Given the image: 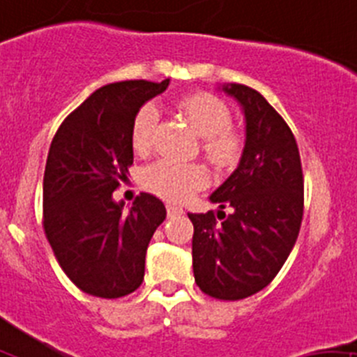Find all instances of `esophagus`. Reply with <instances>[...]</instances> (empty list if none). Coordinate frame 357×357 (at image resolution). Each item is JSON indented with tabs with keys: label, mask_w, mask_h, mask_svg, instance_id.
<instances>
[{
	"label": "esophagus",
	"mask_w": 357,
	"mask_h": 357,
	"mask_svg": "<svg viewBox=\"0 0 357 357\" xmlns=\"http://www.w3.org/2000/svg\"><path fill=\"white\" fill-rule=\"evenodd\" d=\"M167 213H168V216H180L183 213V209L180 208V206L167 204Z\"/></svg>",
	"instance_id": "34e87169"
}]
</instances>
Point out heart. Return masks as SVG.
<instances>
[{
  "label": "heart",
  "instance_id": "1",
  "mask_svg": "<svg viewBox=\"0 0 357 357\" xmlns=\"http://www.w3.org/2000/svg\"><path fill=\"white\" fill-rule=\"evenodd\" d=\"M187 120L203 135V151L216 168L235 163L242 153V135L230 127L232 113L225 101L211 93H196L178 102ZM156 127V109L146 105L135 113L130 127V142L135 153H148ZM209 177L203 165L180 163L174 160L154 161L142 172V185L149 192L180 203L196 190L208 185Z\"/></svg>",
  "mask_w": 357,
  "mask_h": 357
}]
</instances>
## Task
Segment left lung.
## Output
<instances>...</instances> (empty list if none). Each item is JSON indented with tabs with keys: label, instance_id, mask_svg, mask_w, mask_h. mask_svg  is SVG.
Segmentation results:
<instances>
[{
	"label": "left lung",
	"instance_id": "1",
	"mask_svg": "<svg viewBox=\"0 0 357 357\" xmlns=\"http://www.w3.org/2000/svg\"><path fill=\"white\" fill-rule=\"evenodd\" d=\"M222 89L242 106L245 144L234 174L209 196L218 215L189 213L192 268L204 294L238 301L266 287L287 261L303 222L304 178L296 137L273 106L242 84Z\"/></svg>",
	"mask_w": 357,
	"mask_h": 357
}]
</instances>
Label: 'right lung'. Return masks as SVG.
Masks as SVG:
<instances>
[{
  "mask_svg": "<svg viewBox=\"0 0 357 357\" xmlns=\"http://www.w3.org/2000/svg\"><path fill=\"white\" fill-rule=\"evenodd\" d=\"M168 84L123 80L99 87L51 142L43 182L44 234L65 275L91 296L119 299L144 280L146 251L167 209L148 192L128 211L112 196L134 163L135 113Z\"/></svg>",
  "mask_w": 357,
  "mask_h": 357,
  "instance_id": "right-lung-1",
  "label": "right lung"
}]
</instances>
